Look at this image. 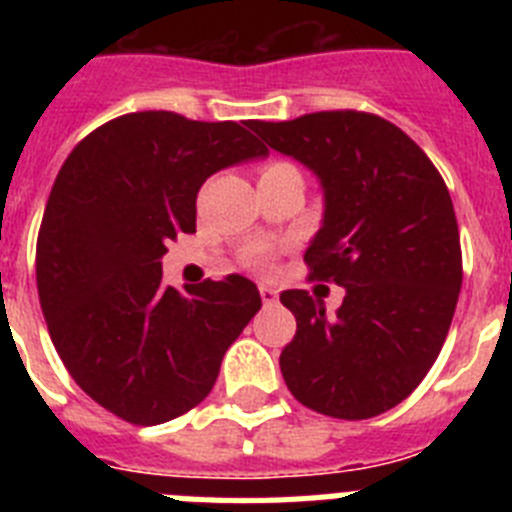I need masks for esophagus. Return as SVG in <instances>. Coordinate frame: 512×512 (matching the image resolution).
I'll use <instances>...</instances> for the list:
<instances>
[{"instance_id": "34e87169", "label": "esophagus", "mask_w": 512, "mask_h": 512, "mask_svg": "<svg viewBox=\"0 0 512 512\" xmlns=\"http://www.w3.org/2000/svg\"><path fill=\"white\" fill-rule=\"evenodd\" d=\"M259 295L264 300V305H274L279 300V292L274 287H269V284H259Z\"/></svg>"}]
</instances>
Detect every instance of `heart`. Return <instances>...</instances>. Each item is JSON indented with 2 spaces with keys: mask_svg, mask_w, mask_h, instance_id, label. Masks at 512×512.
<instances>
[{
  "mask_svg": "<svg viewBox=\"0 0 512 512\" xmlns=\"http://www.w3.org/2000/svg\"><path fill=\"white\" fill-rule=\"evenodd\" d=\"M277 166V164H274ZM248 261H251V264H256V266H264L266 261H269V253L264 251V248H261V251H253L251 256H248Z\"/></svg>",
  "mask_w": 512,
  "mask_h": 512,
  "instance_id": "b5f03b06",
  "label": "heart"
}]
</instances>
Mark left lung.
Instances as JSON below:
<instances>
[{"mask_svg": "<svg viewBox=\"0 0 512 512\" xmlns=\"http://www.w3.org/2000/svg\"><path fill=\"white\" fill-rule=\"evenodd\" d=\"M246 125L318 176L323 223L305 261L310 277L346 289L336 315L305 289L279 297L297 318L279 356L289 392L343 420L395 408L441 354L459 300L449 189L415 140L377 115L338 110Z\"/></svg>", "mask_w": 512, "mask_h": 512, "instance_id": "1", "label": "left lung"}]
</instances>
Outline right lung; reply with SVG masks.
<instances>
[{
  "mask_svg": "<svg viewBox=\"0 0 512 512\" xmlns=\"http://www.w3.org/2000/svg\"><path fill=\"white\" fill-rule=\"evenodd\" d=\"M266 153L238 122L151 110L104 122L63 161L35 251L40 307L74 382L117 418L158 425L200 405L259 312L251 279L179 292L161 259L194 233L202 184Z\"/></svg>",
  "mask_w": 512,
  "mask_h": 512,
  "instance_id": "obj_1",
  "label": "right lung"
}]
</instances>
